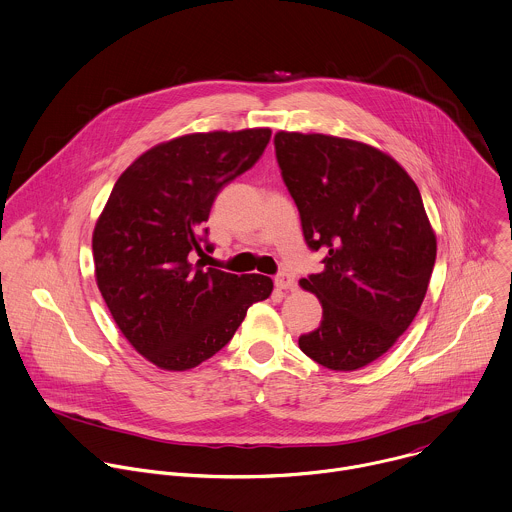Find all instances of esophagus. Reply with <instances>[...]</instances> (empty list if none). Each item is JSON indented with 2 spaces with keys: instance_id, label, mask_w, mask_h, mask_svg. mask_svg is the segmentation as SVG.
Listing matches in <instances>:
<instances>
[{
  "instance_id": "esophagus-1",
  "label": "esophagus",
  "mask_w": 512,
  "mask_h": 512,
  "mask_svg": "<svg viewBox=\"0 0 512 512\" xmlns=\"http://www.w3.org/2000/svg\"><path fill=\"white\" fill-rule=\"evenodd\" d=\"M274 284L282 290H288V288H294V274H290L288 270H282L276 274L274 278Z\"/></svg>"
}]
</instances>
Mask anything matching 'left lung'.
I'll list each match as a JSON object with an SVG mask.
<instances>
[{"label":"left lung","instance_id":"8db88e82","mask_svg":"<svg viewBox=\"0 0 512 512\" xmlns=\"http://www.w3.org/2000/svg\"><path fill=\"white\" fill-rule=\"evenodd\" d=\"M282 180L322 272L300 286L322 322L300 350L330 370L382 356L414 320L436 260V238L410 176L380 150L324 134L274 136Z\"/></svg>","mask_w":512,"mask_h":512}]
</instances>
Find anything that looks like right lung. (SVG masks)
<instances>
[{
  "label": "right lung",
  "instance_id": "add662e5",
  "mask_svg": "<svg viewBox=\"0 0 512 512\" xmlns=\"http://www.w3.org/2000/svg\"><path fill=\"white\" fill-rule=\"evenodd\" d=\"M268 128L190 134L142 154L116 182L94 230L98 288L130 344L166 370L222 350L272 280L204 268L218 192L264 154Z\"/></svg>",
  "mask_w": 512,
  "mask_h": 512
}]
</instances>
